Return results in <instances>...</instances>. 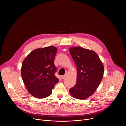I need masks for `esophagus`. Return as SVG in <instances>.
I'll return each instance as SVG.
<instances>
[{"label":"esophagus","mask_w":126,"mask_h":126,"mask_svg":"<svg viewBox=\"0 0 126 126\" xmlns=\"http://www.w3.org/2000/svg\"><path fill=\"white\" fill-rule=\"evenodd\" d=\"M67 75H68V74H67V73H66V74H65V75L62 76V79H64L66 78H67Z\"/></svg>","instance_id":"1"}]
</instances>
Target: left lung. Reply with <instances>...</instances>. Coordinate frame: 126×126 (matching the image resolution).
Wrapping results in <instances>:
<instances>
[{"instance_id": "left-lung-1", "label": "left lung", "mask_w": 126, "mask_h": 126, "mask_svg": "<svg viewBox=\"0 0 126 126\" xmlns=\"http://www.w3.org/2000/svg\"><path fill=\"white\" fill-rule=\"evenodd\" d=\"M69 52L77 67L76 84L69 93L77 99H87L96 91L102 80L103 64L93 50L76 46L70 47Z\"/></svg>"}]
</instances>
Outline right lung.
<instances>
[{
    "label": "right lung",
    "mask_w": 126,
    "mask_h": 126,
    "mask_svg": "<svg viewBox=\"0 0 126 126\" xmlns=\"http://www.w3.org/2000/svg\"><path fill=\"white\" fill-rule=\"evenodd\" d=\"M57 47L49 46L36 49L24 59L21 69L23 83L34 97L42 99L49 96L59 79L55 76L54 63Z\"/></svg>",
    "instance_id": "add662e5"
}]
</instances>
